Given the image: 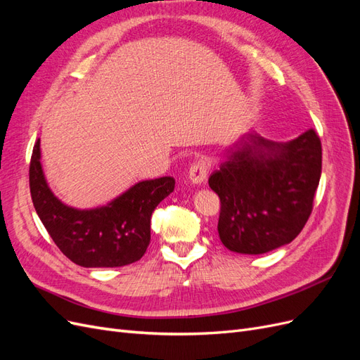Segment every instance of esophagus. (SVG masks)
<instances>
[{
  "instance_id": "esophagus-1",
  "label": "esophagus",
  "mask_w": 360,
  "mask_h": 360,
  "mask_svg": "<svg viewBox=\"0 0 360 360\" xmlns=\"http://www.w3.org/2000/svg\"><path fill=\"white\" fill-rule=\"evenodd\" d=\"M210 169V162L207 159H198L189 169V181L193 186H200L207 179Z\"/></svg>"
}]
</instances>
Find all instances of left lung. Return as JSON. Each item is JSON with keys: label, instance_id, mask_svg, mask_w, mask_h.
<instances>
[{"label": "left lung", "instance_id": "left-lung-1", "mask_svg": "<svg viewBox=\"0 0 360 360\" xmlns=\"http://www.w3.org/2000/svg\"><path fill=\"white\" fill-rule=\"evenodd\" d=\"M320 176L321 143L312 129L288 143L242 135L209 179L221 200L224 246L258 255L292 242L312 212Z\"/></svg>", "mask_w": 360, "mask_h": 360}]
</instances>
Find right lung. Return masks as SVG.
Instances as JSON below:
<instances>
[{
    "label": "right lung",
    "mask_w": 360,
    "mask_h": 360,
    "mask_svg": "<svg viewBox=\"0 0 360 360\" xmlns=\"http://www.w3.org/2000/svg\"><path fill=\"white\" fill-rule=\"evenodd\" d=\"M40 158L39 138L30 163L31 198L61 252L82 267H122L141 259L150 243L151 213L174 191L176 180L138 181L108 204L81 210L53 195Z\"/></svg>",
    "instance_id": "right-lung-1"
}]
</instances>
